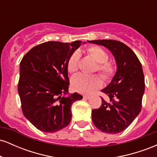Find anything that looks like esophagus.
Wrapping results in <instances>:
<instances>
[{
    "mask_svg": "<svg viewBox=\"0 0 157 157\" xmlns=\"http://www.w3.org/2000/svg\"><path fill=\"white\" fill-rule=\"evenodd\" d=\"M90 97H90L89 95H84V96H83V98H84V99H86V100H88V99H89Z\"/></svg>",
    "mask_w": 157,
    "mask_h": 157,
    "instance_id": "34e87169",
    "label": "esophagus"
}]
</instances>
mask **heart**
<instances>
[{
  "mask_svg": "<svg viewBox=\"0 0 157 157\" xmlns=\"http://www.w3.org/2000/svg\"><path fill=\"white\" fill-rule=\"evenodd\" d=\"M89 55L97 63L96 70L105 80L112 78L115 73V67L112 63L109 62V55L105 50L99 46H91L88 49ZM80 52L75 51L70 56L67 62L68 72L77 71ZM73 89L82 94H91L102 86V80L98 75H89L82 73L75 75L71 78Z\"/></svg>",
  "mask_w": 157,
  "mask_h": 157,
  "instance_id": "b5f03b06",
  "label": "heart"
}]
</instances>
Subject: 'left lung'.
I'll return each instance as SVG.
<instances>
[{"label": "left lung", "instance_id": "obj_1", "mask_svg": "<svg viewBox=\"0 0 157 157\" xmlns=\"http://www.w3.org/2000/svg\"><path fill=\"white\" fill-rule=\"evenodd\" d=\"M88 42L105 46L111 52L116 61V74L102 90L109 101L102 97L101 106L92 110L91 117L99 130L107 134H117L127 128L141 111L145 92L141 63L134 52L120 41L96 40Z\"/></svg>", "mask_w": 157, "mask_h": 157}]
</instances>
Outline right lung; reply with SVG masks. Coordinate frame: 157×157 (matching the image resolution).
Segmentation results:
<instances>
[{"label": "right lung", "mask_w": 157, "mask_h": 157, "mask_svg": "<svg viewBox=\"0 0 157 157\" xmlns=\"http://www.w3.org/2000/svg\"><path fill=\"white\" fill-rule=\"evenodd\" d=\"M86 44V42H83ZM82 42L48 41L35 46L20 63L18 94L24 117L40 131L54 133L66 127L71 108L82 96L68 94L67 62Z\"/></svg>", "instance_id": "right-lung-1"}]
</instances>
